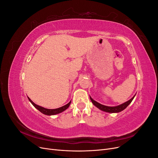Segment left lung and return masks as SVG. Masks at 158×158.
<instances>
[{
    "label": "left lung",
    "mask_w": 158,
    "mask_h": 158,
    "mask_svg": "<svg viewBox=\"0 0 158 158\" xmlns=\"http://www.w3.org/2000/svg\"><path fill=\"white\" fill-rule=\"evenodd\" d=\"M135 95L134 96L130 99L128 100V101L126 102L125 103H123L121 105H119V106H114V107H109V106H104V105H102L101 103H99L98 102H97L96 101H95V100H94L92 98H91L89 96V98L91 99V101H92V103L94 105V106L98 107L99 109L102 110V111H105V112H107V113H118V112H121L122 111H123L124 109H126L127 107V106H128L129 104H130L132 101L133 100L134 98L135 97Z\"/></svg>",
    "instance_id": "left-lung-1"
}]
</instances>
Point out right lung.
Here are the masks:
<instances>
[{
	"label": "right lung",
	"mask_w": 158,
	"mask_h": 158,
	"mask_svg": "<svg viewBox=\"0 0 158 158\" xmlns=\"http://www.w3.org/2000/svg\"><path fill=\"white\" fill-rule=\"evenodd\" d=\"M27 98H28V99H29V101L31 103V104L33 105V106H34L37 110H39V111L41 113H42L43 114H46V115H54V114H59L60 113L63 112L64 111H65L66 109H68V107L70 106V103H71V101H70L69 103L65 105V106H64L63 107H60L59 108L54 109H46V108H44V107H43L41 106H38V105L35 104V103H33L30 99V98L27 97Z\"/></svg>",
	"instance_id": "right-lung-1"
}]
</instances>
